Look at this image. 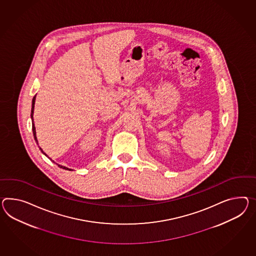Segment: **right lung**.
<instances>
[{
    "instance_id": "add662e5",
    "label": "right lung",
    "mask_w": 256,
    "mask_h": 256,
    "mask_svg": "<svg viewBox=\"0 0 256 256\" xmlns=\"http://www.w3.org/2000/svg\"><path fill=\"white\" fill-rule=\"evenodd\" d=\"M35 100H36V95L33 97V99H32V114H30V116H32V131H33V136H34V138H35V142H37L38 144V140L37 137H36V128H35V126H34V122H33V112H34V104H35ZM40 150L42 152V154H45V152H44V150L42 148H40ZM46 156V154H45ZM58 166L59 168H61L62 169H66V170H72V169H69L68 168H66V166H60V164H58Z\"/></svg>"
}]
</instances>
